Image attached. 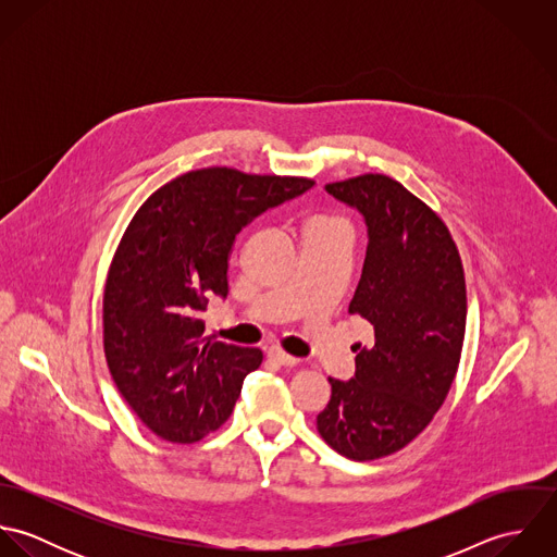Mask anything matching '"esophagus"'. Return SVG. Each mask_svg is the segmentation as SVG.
<instances>
[{
    "label": "esophagus",
    "instance_id": "1",
    "mask_svg": "<svg viewBox=\"0 0 557 557\" xmlns=\"http://www.w3.org/2000/svg\"><path fill=\"white\" fill-rule=\"evenodd\" d=\"M268 358H270L272 362L281 364V367H296V364L300 362V358L289 356V354H285V351L278 349V347H270V349H268Z\"/></svg>",
    "mask_w": 557,
    "mask_h": 557
}]
</instances>
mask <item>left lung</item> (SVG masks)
<instances>
[{
  "instance_id": "obj_1",
  "label": "left lung",
  "mask_w": 557,
  "mask_h": 557,
  "mask_svg": "<svg viewBox=\"0 0 557 557\" xmlns=\"http://www.w3.org/2000/svg\"><path fill=\"white\" fill-rule=\"evenodd\" d=\"M367 225V257L349 313L367 319L349 382L327 377L332 397L318 431L338 455L373 461L405 448L448 395L466 336V276L442 219L388 175L325 184Z\"/></svg>"
}]
</instances>
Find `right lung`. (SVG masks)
<instances>
[{
	"mask_svg": "<svg viewBox=\"0 0 557 557\" xmlns=\"http://www.w3.org/2000/svg\"><path fill=\"white\" fill-rule=\"evenodd\" d=\"M313 184L208 166L160 186L133 216L107 274L104 356L122 397L162 440L199 442L232 416L263 354L203 338L201 313L212 296L227 298L239 232Z\"/></svg>",
	"mask_w": 557,
	"mask_h": 557,
	"instance_id": "add662e5",
	"label": "right lung"
}]
</instances>
